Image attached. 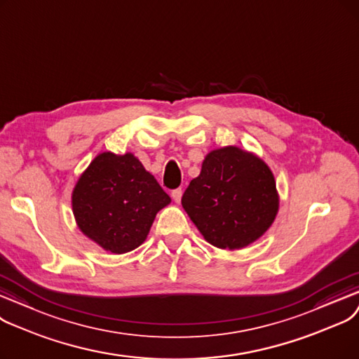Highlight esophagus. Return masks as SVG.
<instances>
[{
	"mask_svg": "<svg viewBox=\"0 0 359 359\" xmlns=\"http://www.w3.org/2000/svg\"><path fill=\"white\" fill-rule=\"evenodd\" d=\"M170 196H172V198H174L175 203H180L181 198H182V190H181V189H177V190L172 191V194H170Z\"/></svg>",
	"mask_w": 359,
	"mask_h": 359,
	"instance_id": "1",
	"label": "esophagus"
}]
</instances>
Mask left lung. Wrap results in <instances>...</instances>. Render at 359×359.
Wrapping results in <instances>:
<instances>
[{"instance_id":"obj_1","label":"left lung","mask_w":359,"mask_h":359,"mask_svg":"<svg viewBox=\"0 0 359 359\" xmlns=\"http://www.w3.org/2000/svg\"><path fill=\"white\" fill-rule=\"evenodd\" d=\"M181 204L204 240L222 250L257 241L279 210L276 181L251 151L226 146L209 151Z\"/></svg>"}]
</instances>
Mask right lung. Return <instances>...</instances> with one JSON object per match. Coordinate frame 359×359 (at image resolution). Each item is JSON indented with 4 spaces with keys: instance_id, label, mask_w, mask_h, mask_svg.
Listing matches in <instances>:
<instances>
[{
    "instance_id": "right-lung-1",
    "label": "right lung",
    "mask_w": 359,
    "mask_h": 359,
    "mask_svg": "<svg viewBox=\"0 0 359 359\" xmlns=\"http://www.w3.org/2000/svg\"><path fill=\"white\" fill-rule=\"evenodd\" d=\"M170 203L133 153L102 151L77 180L72 206L79 229L112 254L142 245L156 213Z\"/></svg>"
}]
</instances>
